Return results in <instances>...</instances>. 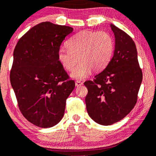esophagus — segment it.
<instances>
[{
    "instance_id": "34e87169",
    "label": "esophagus",
    "mask_w": 156,
    "mask_h": 156,
    "mask_svg": "<svg viewBox=\"0 0 156 156\" xmlns=\"http://www.w3.org/2000/svg\"><path fill=\"white\" fill-rule=\"evenodd\" d=\"M82 85H83V83L80 82V81H79V80L76 81V87H79V86H80Z\"/></svg>"
}]
</instances>
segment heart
I'll return each instance as SVG.
<instances>
[{
	"label": "heart",
	"instance_id": "b5f03b06",
	"mask_svg": "<svg viewBox=\"0 0 156 156\" xmlns=\"http://www.w3.org/2000/svg\"><path fill=\"white\" fill-rule=\"evenodd\" d=\"M68 49L62 48L58 59L64 68L72 71L78 60L80 62L71 76L78 80L87 78L94 71L104 69L110 62L115 49V40L106 31H83L67 43Z\"/></svg>",
	"mask_w": 156,
	"mask_h": 156
}]
</instances>
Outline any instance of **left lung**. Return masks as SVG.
Wrapping results in <instances>:
<instances>
[{
    "mask_svg": "<svg viewBox=\"0 0 156 156\" xmlns=\"http://www.w3.org/2000/svg\"><path fill=\"white\" fill-rule=\"evenodd\" d=\"M115 50L107 66L85 82L88 115L98 124L110 125L124 118L137 101L142 81L135 43L128 34L111 24Z\"/></svg>",
    "mask_w": 156,
    "mask_h": 156,
    "instance_id": "left-lung-1",
    "label": "left lung"
}]
</instances>
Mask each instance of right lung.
I'll return each instance as SVG.
<instances>
[{
	"label": "right lung",
	"mask_w": 156,
	"mask_h": 156,
	"mask_svg": "<svg viewBox=\"0 0 156 156\" xmlns=\"http://www.w3.org/2000/svg\"><path fill=\"white\" fill-rule=\"evenodd\" d=\"M73 30L40 23L19 40L14 50L12 87L21 113L38 127L48 128L60 122L66 99L75 87L58 59L60 45Z\"/></svg>",
	"instance_id": "right-lung-1"
}]
</instances>
